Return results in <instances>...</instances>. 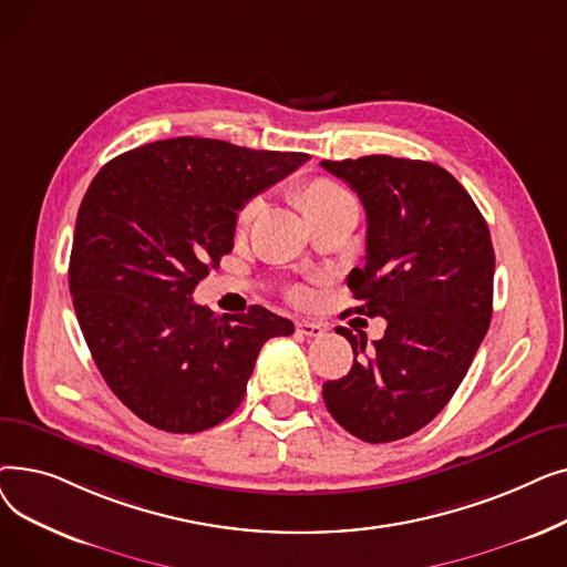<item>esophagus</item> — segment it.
<instances>
[{"label":"esophagus","instance_id":"1","mask_svg":"<svg viewBox=\"0 0 567 567\" xmlns=\"http://www.w3.org/2000/svg\"><path fill=\"white\" fill-rule=\"evenodd\" d=\"M296 329H299L301 336H308V338H321V336H326V326L319 323V321L301 319L299 323H296Z\"/></svg>","mask_w":567,"mask_h":567}]
</instances>
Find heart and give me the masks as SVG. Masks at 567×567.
<instances>
[{
  "instance_id": "1",
  "label": "heart",
  "mask_w": 567,
  "mask_h": 567,
  "mask_svg": "<svg viewBox=\"0 0 567 567\" xmlns=\"http://www.w3.org/2000/svg\"><path fill=\"white\" fill-rule=\"evenodd\" d=\"M291 197H293L296 206L301 208L306 218H312V216L326 212V208H333V206L351 199L349 193L340 184L331 182V178H326V176L306 178V182H301L291 190ZM257 212H259V199H248L241 208H238L236 227L238 229L248 227L252 223V218L257 216ZM291 296L293 299H303V291L296 289V291H291Z\"/></svg>"
}]
</instances>
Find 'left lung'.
Wrapping results in <instances>:
<instances>
[{"mask_svg": "<svg viewBox=\"0 0 567 567\" xmlns=\"http://www.w3.org/2000/svg\"><path fill=\"white\" fill-rule=\"evenodd\" d=\"M321 167L365 206V266L347 278L353 310L385 319L370 351L365 333L338 326L353 365L323 383V402L349 434L398 441L449 404L489 329V227L457 178L434 163L363 156Z\"/></svg>", "mask_w": 567, "mask_h": 567, "instance_id": "left-lung-1", "label": "left lung"}]
</instances>
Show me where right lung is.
<instances>
[{"mask_svg":"<svg viewBox=\"0 0 567 567\" xmlns=\"http://www.w3.org/2000/svg\"><path fill=\"white\" fill-rule=\"evenodd\" d=\"M310 156L174 137L112 158L80 204L69 287L110 391L172 434L223 423L259 349L293 323L252 306L216 317L193 291L234 248L236 212Z\"/></svg>","mask_w":567,"mask_h":567,"instance_id":"1","label":"right lung"}]
</instances>
